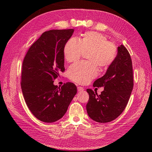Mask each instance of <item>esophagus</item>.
I'll list each match as a JSON object with an SVG mask.
<instances>
[{
	"label": "esophagus",
	"instance_id": "1",
	"mask_svg": "<svg viewBox=\"0 0 152 152\" xmlns=\"http://www.w3.org/2000/svg\"><path fill=\"white\" fill-rule=\"evenodd\" d=\"M77 90H78V92H83L84 89L83 87H79V86L77 87Z\"/></svg>",
	"mask_w": 152,
	"mask_h": 152
}]
</instances>
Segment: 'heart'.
Wrapping results in <instances>:
<instances>
[{"instance_id":"obj_1","label":"heart","mask_w":152,"mask_h":152,"mask_svg":"<svg viewBox=\"0 0 152 152\" xmlns=\"http://www.w3.org/2000/svg\"><path fill=\"white\" fill-rule=\"evenodd\" d=\"M87 53L88 62H80L68 68V75L73 82L86 84L98 75V68H108L117 56V48L107 38L95 31H88L78 40L69 39L64 48V56L68 63L76 62L84 53Z\"/></svg>"}]
</instances>
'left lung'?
Instances as JSON below:
<instances>
[{"label":"left lung","instance_id":"1","mask_svg":"<svg viewBox=\"0 0 152 152\" xmlns=\"http://www.w3.org/2000/svg\"><path fill=\"white\" fill-rule=\"evenodd\" d=\"M133 73L131 56L121 45L117 55L105 74L94 81V87H104L100 95L90 89L86 105L89 117L93 121L107 123L117 118L125 109L133 89Z\"/></svg>","mask_w":152,"mask_h":152}]
</instances>
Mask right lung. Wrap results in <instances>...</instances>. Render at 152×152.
Instances as JSON below:
<instances>
[{"label": "right lung", "instance_id": "right-lung-1", "mask_svg": "<svg viewBox=\"0 0 152 152\" xmlns=\"http://www.w3.org/2000/svg\"><path fill=\"white\" fill-rule=\"evenodd\" d=\"M74 30H51L31 45L23 62L21 86L27 107L39 121L51 123L61 118L77 94V87L67 82L54 85L65 71L64 48Z\"/></svg>", "mask_w": 152, "mask_h": 152}]
</instances>
